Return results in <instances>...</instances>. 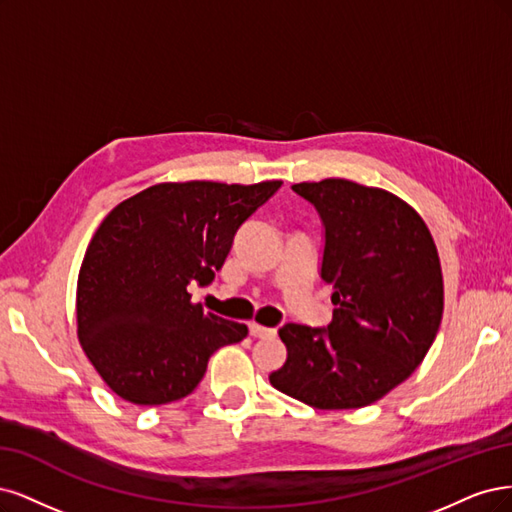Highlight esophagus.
<instances>
[{
    "label": "esophagus",
    "mask_w": 512,
    "mask_h": 512,
    "mask_svg": "<svg viewBox=\"0 0 512 512\" xmlns=\"http://www.w3.org/2000/svg\"><path fill=\"white\" fill-rule=\"evenodd\" d=\"M249 329H251L253 338H272V336H276V329L263 327V325H257V323H251Z\"/></svg>",
    "instance_id": "1"
}]
</instances>
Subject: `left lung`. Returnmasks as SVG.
Instances as JSON below:
<instances>
[{
  "mask_svg": "<svg viewBox=\"0 0 512 512\" xmlns=\"http://www.w3.org/2000/svg\"><path fill=\"white\" fill-rule=\"evenodd\" d=\"M323 223L321 278L334 287L327 327L278 329L287 361L270 383L312 408H361L419 368L444 308L434 238L389 191L344 178L291 187Z\"/></svg>",
  "mask_w": 512,
  "mask_h": 512,
  "instance_id": "8db88e82",
  "label": "left lung"
}]
</instances>
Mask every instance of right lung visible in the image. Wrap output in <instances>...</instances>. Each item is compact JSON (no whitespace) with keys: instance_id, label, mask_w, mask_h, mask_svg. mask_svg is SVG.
<instances>
[{"instance_id":"1","label":"right lung","mask_w":512,"mask_h":512,"mask_svg":"<svg viewBox=\"0 0 512 512\" xmlns=\"http://www.w3.org/2000/svg\"><path fill=\"white\" fill-rule=\"evenodd\" d=\"M280 185L161 183L97 227L78 274V340L119 398L138 406L185 398L212 353L249 334L193 304L187 287L212 283L240 225Z\"/></svg>"}]
</instances>
